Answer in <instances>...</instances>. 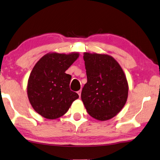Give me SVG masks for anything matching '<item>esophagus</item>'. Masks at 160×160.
<instances>
[{"mask_svg": "<svg viewBox=\"0 0 160 160\" xmlns=\"http://www.w3.org/2000/svg\"><path fill=\"white\" fill-rule=\"evenodd\" d=\"M78 95H79V96L80 97V96H81V91H78Z\"/></svg>", "mask_w": 160, "mask_h": 160, "instance_id": "34e87169", "label": "esophagus"}]
</instances>
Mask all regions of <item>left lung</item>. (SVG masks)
Here are the masks:
<instances>
[{
  "instance_id": "8db88e82",
  "label": "left lung",
  "mask_w": 160,
  "mask_h": 160,
  "mask_svg": "<svg viewBox=\"0 0 160 160\" xmlns=\"http://www.w3.org/2000/svg\"><path fill=\"white\" fill-rule=\"evenodd\" d=\"M87 82L81 93L88 113L98 120H109L124 107L128 84L124 72L113 57L84 53Z\"/></svg>"
}]
</instances>
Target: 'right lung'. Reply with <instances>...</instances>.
Masks as SVG:
<instances>
[{"label": "right lung", "mask_w": 160, "mask_h": 160, "mask_svg": "<svg viewBox=\"0 0 160 160\" xmlns=\"http://www.w3.org/2000/svg\"><path fill=\"white\" fill-rule=\"evenodd\" d=\"M78 57V53H47L33 67L28 80V96L35 111L43 118H60L79 98L69 88L72 76L65 73Z\"/></svg>", "instance_id": "right-lung-1"}]
</instances>
